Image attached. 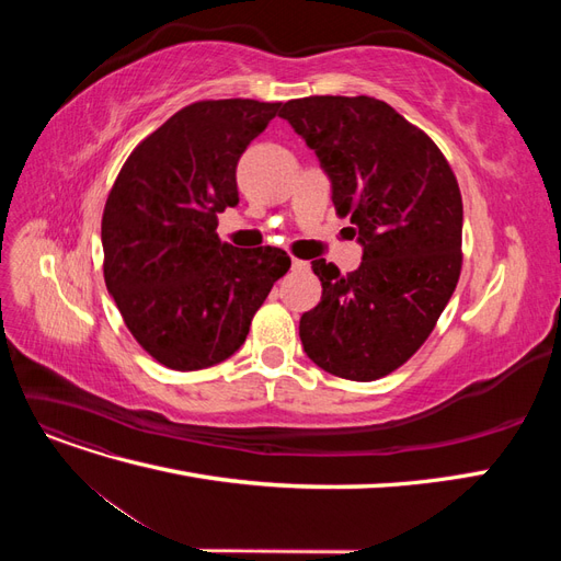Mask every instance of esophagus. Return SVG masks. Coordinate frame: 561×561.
Wrapping results in <instances>:
<instances>
[{"instance_id": "esophagus-1", "label": "esophagus", "mask_w": 561, "mask_h": 561, "mask_svg": "<svg viewBox=\"0 0 561 561\" xmlns=\"http://www.w3.org/2000/svg\"><path fill=\"white\" fill-rule=\"evenodd\" d=\"M293 268H295V271H304V268H309V262H304V260H293Z\"/></svg>"}]
</instances>
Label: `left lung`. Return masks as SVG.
Returning <instances> with one entry per match:
<instances>
[{"label":"left lung","instance_id":"obj_1","mask_svg":"<svg viewBox=\"0 0 561 561\" xmlns=\"http://www.w3.org/2000/svg\"><path fill=\"white\" fill-rule=\"evenodd\" d=\"M280 116L316 151L336 215L363 245L348 276L311 262L322 297L299 320L301 346L334 377L381 379L426 342L461 276L458 182L428 135L383 100L313 95Z\"/></svg>","mask_w":561,"mask_h":561}]
</instances>
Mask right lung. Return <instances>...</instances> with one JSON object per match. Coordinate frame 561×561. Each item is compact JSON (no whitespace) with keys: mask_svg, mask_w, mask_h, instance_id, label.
<instances>
[{"mask_svg":"<svg viewBox=\"0 0 561 561\" xmlns=\"http://www.w3.org/2000/svg\"><path fill=\"white\" fill-rule=\"evenodd\" d=\"M278 107L233 98L180 110L133 149L107 196L105 285L130 334L165 367L231 358L290 268L280 248H233L217 236V213L239 206L236 165Z\"/></svg>","mask_w":561,"mask_h":561,"instance_id":"add662e5","label":"right lung"}]
</instances>
